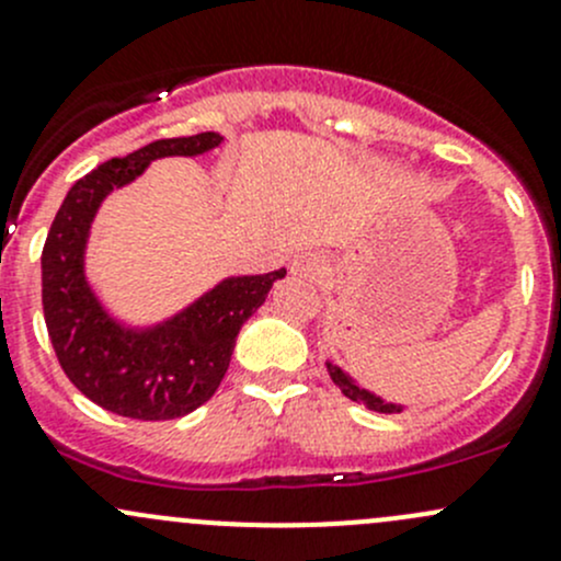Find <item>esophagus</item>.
I'll return each mask as SVG.
<instances>
[{
    "instance_id": "obj_1",
    "label": "esophagus",
    "mask_w": 561,
    "mask_h": 561,
    "mask_svg": "<svg viewBox=\"0 0 561 561\" xmlns=\"http://www.w3.org/2000/svg\"><path fill=\"white\" fill-rule=\"evenodd\" d=\"M290 271L296 276H301V279L322 282L328 274V260H325V254H320V252H301L293 257Z\"/></svg>"
}]
</instances>
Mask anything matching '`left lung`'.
<instances>
[{
    "label": "left lung",
    "mask_w": 561,
    "mask_h": 561,
    "mask_svg": "<svg viewBox=\"0 0 561 561\" xmlns=\"http://www.w3.org/2000/svg\"><path fill=\"white\" fill-rule=\"evenodd\" d=\"M325 369H328V375H331L333 386L342 390L350 401H358V404L369 407V410H375V412H382V415H399V412L407 410V404L382 399V396H377L375 390L360 386V382L355 380L347 369H342L339 364H333V358L325 360Z\"/></svg>",
    "instance_id": "obj_1"
}]
</instances>
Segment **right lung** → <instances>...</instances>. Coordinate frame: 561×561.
Returning <instances> with one entry per match:
<instances>
[{
	"label": "right lung",
	"mask_w": 561,
	"mask_h": 561,
	"mask_svg": "<svg viewBox=\"0 0 561 561\" xmlns=\"http://www.w3.org/2000/svg\"><path fill=\"white\" fill-rule=\"evenodd\" d=\"M219 133L154 140L78 179L43 247V312L61 369L87 399L135 421H173L206 404L230 366L241 325L287 271L225 276L162 320L133 322L107 307L87 271L100 208L165 157L219 149Z\"/></svg>",
	"instance_id": "obj_1"
}]
</instances>
